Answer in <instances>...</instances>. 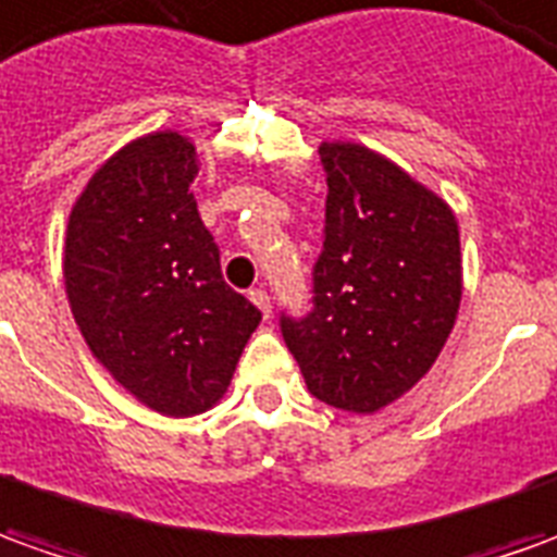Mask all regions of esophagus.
<instances>
[{"mask_svg":"<svg viewBox=\"0 0 557 557\" xmlns=\"http://www.w3.org/2000/svg\"><path fill=\"white\" fill-rule=\"evenodd\" d=\"M248 297H251V302H255L257 309H260V312H263V318H270V315H272L270 294H267V290H263V287H255V290H251V294H248Z\"/></svg>","mask_w":557,"mask_h":557,"instance_id":"obj_1","label":"esophagus"}]
</instances>
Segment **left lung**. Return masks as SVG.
<instances>
[{"mask_svg":"<svg viewBox=\"0 0 557 557\" xmlns=\"http://www.w3.org/2000/svg\"><path fill=\"white\" fill-rule=\"evenodd\" d=\"M324 248L312 309L282 312L306 388L327 406L375 412L443 351L461 306V239L443 199L363 145L324 141Z\"/></svg>","mask_w":557,"mask_h":557,"instance_id":"obj_1","label":"left lung"}]
</instances>
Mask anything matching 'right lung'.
<instances>
[{
	"mask_svg": "<svg viewBox=\"0 0 557 557\" xmlns=\"http://www.w3.org/2000/svg\"><path fill=\"white\" fill-rule=\"evenodd\" d=\"M194 175L197 148L178 133L129 141L87 182L63 251L69 306L94 358L172 418L224 397L260 324L221 275Z\"/></svg>",
	"mask_w": 557,
	"mask_h": 557,
	"instance_id": "right-lung-1",
	"label": "right lung"
}]
</instances>
